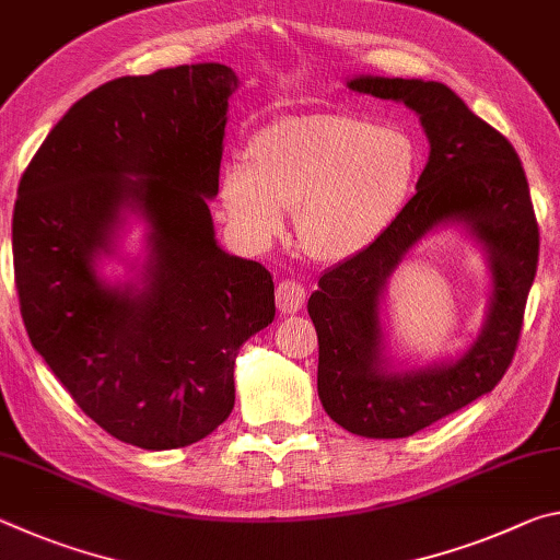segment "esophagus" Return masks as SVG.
<instances>
[{
    "label": "esophagus",
    "mask_w": 560,
    "mask_h": 560,
    "mask_svg": "<svg viewBox=\"0 0 560 560\" xmlns=\"http://www.w3.org/2000/svg\"><path fill=\"white\" fill-rule=\"evenodd\" d=\"M306 301V289L301 287L299 281H281L277 287V306L283 316L296 314V311L303 306Z\"/></svg>",
    "instance_id": "34e87169"
}]
</instances>
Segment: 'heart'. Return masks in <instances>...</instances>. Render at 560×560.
Masks as SVG:
<instances>
[{
    "mask_svg": "<svg viewBox=\"0 0 560 560\" xmlns=\"http://www.w3.org/2000/svg\"><path fill=\"white\" fill-rule=\"evenodd\" d=\"M417 150L397 128L340 113L281 118L257 130L246 165L220 175V202L252 246H267L293 212L301 254L320 264L358 257L412 192Z\"/></svg>",
    "mask_w": 560,
    "mask_h": 560,
    "instance_id": "1",
    "label": "heart"
}]
</instances>
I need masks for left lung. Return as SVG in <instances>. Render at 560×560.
Listing matches in <instances>:
<instances>
[{
  "instance_id": "left-lung-1",
  "label": "left lung",
  "mask_w": 560,
  "mask_h": 560,
  "mask_svg": "<svg viewBox=\"0 0 560 560\" xmlns=\"http://www.w3.org/2000/svg\"><path fill=\"white\" fill-rule=\"evenodd\" d=\"M346 86L405 103L430 140L412 200L381 240L324 271L308 299L324 410L360 438L397 440L491 393L506 373L536 277L538 224L514 145L452 89L387 75H353ZM447 225L471 235L486 254L492 279L488 316L459 357L407 369L386 355L384 289L411 246Z\"/></svg>"
}]
</instances>
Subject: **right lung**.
<instances>
[{
  "label": "right lung",
  "mask_w": 560,
  "mask_h": 560,
  "mask_svg": "<svg viewBox=\"0 0 560 560\" xmlns=\"http://www.w3.org/2000/svg\"><path fill=\"white\" fill-rule=\"evenodd\" d=\"M240 75L185 63L75 101L24 170L12 252L26 334L93 422L140 450L200 442L234 407V360L267 328L273 279L214 240L226 110ZM130 219L147 254L100 273Z\"/></svg>",
  "instance_id": "1"
}]
</instances>
